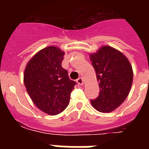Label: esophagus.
Instances as JSON below:
<instances>
[{"label":"esophagus","instance_id":"obj_1","mask_svg":"<svg viewBox=\"0 0 149 149\" xmlns=\"http://www.w3.org/2000/svg\"><path fill=\"white\" fill-rule=\"evenodd\" d=\"M77 84H79V85H83V84H84V80L82 77H79V78L77 79Z\"/></svg>","mask_w":149,"mask_h":149}]
</instances>
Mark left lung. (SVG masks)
I'll return each instance as SVG.
<instances>
[{"label": "left lung", "mask_w": 149, "mask_h": 149, "mask_svg": "<svg viewBox=\"0 0 149 149\" xmlns=\"http://www.w3.org/2000/svg\"><path fill=\"white\" fill-rule=\"evenodd\" d=\"M99 82V96L91 100L92 106L100 112L109 113L127 98L133 81V70L127 57L120 51L102 46L90 54Z\"/></svg>", "instance_id": "obj_1"}]
</instances>
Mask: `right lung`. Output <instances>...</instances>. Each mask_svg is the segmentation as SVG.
<instances>
[{
  "instance_id": "1",
  "label": "right lung",
  "mask_w": 149,
  "mask_h": 149,
  "mask_svg": "<svg viewBox=\"0 0 149 149\" xmlns=\"http://www.w3.org/2000/svg\"><path fill=\"white\" fill-rule=\"evenodd\" d=\"M64 54L56 46L44 48L29 60L24 70L27 92L36 107L50 115L58 114L66 108L77 84L62 67Z\"/></svg>"
}]
</instances>
